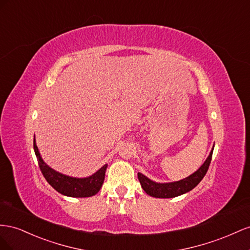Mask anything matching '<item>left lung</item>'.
I'll use <instances>...</instances> for the list:
<instances>
[{
    "label": "left lung",
    "mask_w": 250,
    "mask_h": 250,
    "mask_svg": "<svg viewBox=\"0 0 250 250\" xmlns=\"http://www.w3.org/2000/svg\"><path fill=\"white\" fill-rule=\"evenodd\" d=\"M213 146L203 165L199 167L194 174L189 175L188 177L184 178L182 180L175 181V182L159 183V182H155L151 179H148V178L144 174L138 173V179L141 184V188H144V190L147 195L155 198H175L191 190L192 188H195L199 183H200V181L205 176L206 172H208V167L211 161Z\"/></svg>",
    "instance_id": "obj_1"
}]
</instances>
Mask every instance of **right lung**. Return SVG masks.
Masks as SVG:
<instances>
[{
    "instance_id": "right-lung-1",
    "label": "right lung",
    "mask_w": 250,
    "mask_h": 250,
    "mask_svg": "<svg viewBox=\"0 0 250 250\" xmlns=\"http://www.w3.org/2000/svg\"><path fill=\"white\" fill-rule=\"evenodd\" d=\"M33 148L35 156H37L38 158L40 168L42 175H44L45 179L55 190L61 192L62 195L73 198L92 197L96 195L99 189L102 188L104 180L105 169L108 167V165H104V167L99 168L96 173L89 177H71L63 175L60 172H56L55 169L46 165L45 161L42 160L41 157L37 144H35V136L33 139Z\"/></svg>"
}]
</instances>
